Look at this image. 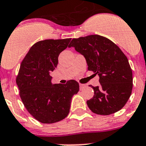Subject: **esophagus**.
I'll return each mask as SVG.
<instances>
[{
	"instance_id": "34e87169",
	"label": "esophagus",
	"mask_w": 146,
	"mask_h": 146,
	"mask_svg": "<svg viewBox=\"0 0 146 146\" xmlns=\"http://www.w3.org/2000/svg\"><path fill=\"white\" fill-rule=\"evenodd\" d=\"M85 88H86V85H84V84H80V90L85 89Z\"/></svg>"
}]
</instances>
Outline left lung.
<instances>
[{"mask_svg":"<svg viewBox=\"0 0 146 146\" xmlns=\"http://www.w3.org/2000/svg\"><path fill=\"white\" fill-rule=\"evenodd\" d=\"M84 56L88 70L100 77L99 86L92 87L94 96L87 101L93 113L109 115L127 102L133 88V74L127 57L117 45L104 36L89 35L73 39L68 47Z\"/></svg>","mask_w":146,"mask_h":146,"instance_id":"1","label":"left lung"}]
</instances>
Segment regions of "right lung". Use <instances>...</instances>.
<instances>
[{
  "label": "right lung",
  "mask_w": 146,
  "mask_h": 146,
  "mask_svg": "<svg viewBox=\"0 0 146 146\" xmlns=\"http://www.w3.org/2000/svg\"><path fill=\"white\" fill-rule=\"evenodd\" d=\"M70 39L39 41L32 46L20 64L16 78L20 98L28 112L41 123H53L66 118L72 97L79 91L78 82L74 80L64 85L51 82L50 73Z\"/></svg>",
  "instance_id": "add662e5"
}]
</instances>
